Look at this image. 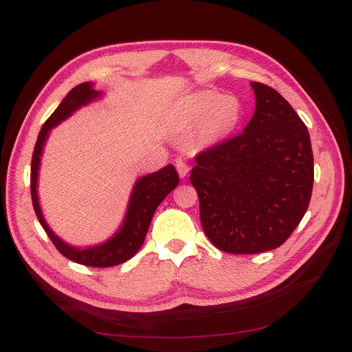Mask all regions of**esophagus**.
<instances>
[{
    "instance_id": "obj_1",
    "label": "esophagus",
    "mask_w": 352,
    "mask_h": 352,
    "mask_svg": "<svg viewBox=\"0 0 352 352\" xmlns=\"http://www.w3.org/2000/svg\"><path fill=\"white\" fill-rule=\"evenodd\" d=\"M175 168H177V170H178V175H180L182 178H184L186 175H188L189 164L186 163L184 160H177V162H175Z\"/></svg>"
}]
</instances>
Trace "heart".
Here are the masks:
<instances>
[{
  "label": "heart",
  "mask_w": 352,
  "mask_h": 352,
  "mask_svg": "<svg viewBox=\"0 0 352 352\" xmlns=\"http://www.w3.org/2000/svg\"><path fill=\"white\" fill-rule=\"evenodd\" d=\"M192 113L199 121H207V129L213 134L228 133L237 125L242 107L234 96H226L214 91H204L190 101Z\"/></svg>",
  "instance_id": "b5f03b06"
}]
</instances>
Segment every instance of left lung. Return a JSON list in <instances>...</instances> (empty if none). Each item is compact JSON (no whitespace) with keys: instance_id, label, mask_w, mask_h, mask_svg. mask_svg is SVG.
Returning <instances> with one entry per match:
<instances>
[{"instance_id":"8db88e82","label":"left lung","mask_w":352,"mask_h":352,"mask_svg":"<svg viewBox=\"0 0 352 352\" xmlns=\"http://www.w3.org/2000/svg\"><path fill=\"white\" fill-rule=\"evenodd\" d=\"M251 86L256 110L248 125L199 151L190 174L204 233L230 254L286 242L307 212L315 180L307 126L275 89Z\"/></svg>"}]
</instances>
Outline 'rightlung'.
Returning a JSON list of instances; mask_svg holds the SVG:
<instances>
[{"mask_svg":"<svg viewBox=\"0 0 352 352\" xmlns=\"http://www.w3.org/2000/svg\"><path fill=\"white\" fill-rule=\"evenodd\" d=\"M100 94L94 91L92 83H81L69 91L65 96L54 113H52L43 126L41 129L39 136H37L34 151L32 157V175H30V189H32V201L37 219L43 227L45 233L48 234L51 242L54 243L57 251L63 254L66 258H69L76 263L92 266V267H110L121 265L124 261L130 260L136 254L142 243L145 241L146 231L149 223L154 216L155 208L159 207L162 201L168 197L170 190H174L178 184V174L172 164L162 168L160 170L142 177L134 186L131 199L129 204V212H126L124 226L118 233L107 241L106 243L92 246L87 250H76L72 246L62 242L45 222L39 203H37L36 193V182H37V169H39V160L42 154V148L45 139L48 136V131L56 126L58 122L68 118L72 111H76L78 107L85 106L89 101L95 100Z\"/></svg>","mask_w":352,"mask_h":352,"instance_id":"add662e5","label":"right lung"}]
</instances>
